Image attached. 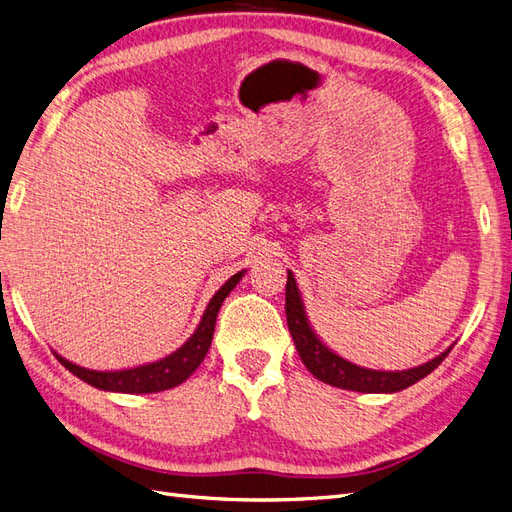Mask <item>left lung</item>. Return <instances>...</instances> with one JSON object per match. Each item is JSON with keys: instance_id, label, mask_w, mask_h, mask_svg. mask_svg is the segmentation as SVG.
Instances as JSON below:
<instances>
[{"instance_id": "left-lung-1", "label": "left lung", "mask_w": 512, "mask_h": 512, "mask_svg": "<svg viewBox=\"0 0 512 512\" xmlns=\"http://www.w3.org/2000/svg\"><path fill=\"white\" fill-rule=\"evenodd\" d=\"M286 320L303 365L312 371L318 380L337 386V389L359 393H395L401 389H408L414 382L431 374V371L446 359L448 352H451V348H448L433 361L408 371H376L342 359V356H337L324 346L312 331V327H309L292 271H288L286 282Z\"/></svg>"}]
</instances>
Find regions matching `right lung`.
<instances>
[{"instance_id": "1", "label": "right lung", "mask_w": 512, "mask_h": 512, "mask_svg": "<svg viewBox=\"0 0 512 512\" xmlns=\"http://www.w3.org/2000/svg\"><path fill=\"white\" fill-rule=\"evenodd\" d=\"M241 273L232 275L230 280L213 294V299L209 301L205 316L200 320L198 329L194 331V335L185 342L177 352L168 354L166 359H160L156 363L149 365H141L134 369H123V371H94V369H85L74 365L66 359H61L59 354L57 361L64 365L68 371L76 378L85 380L87 384L96 386V389H104V391H117V393H160L166 389H173V386H179L181 382L188 380L196 367L203 363L205 354L211 348V339H213V331H215V318H218L220 307L224 303V299L230 294V290L235 288L241 280Z\"/></svg>"}]
</instances>
